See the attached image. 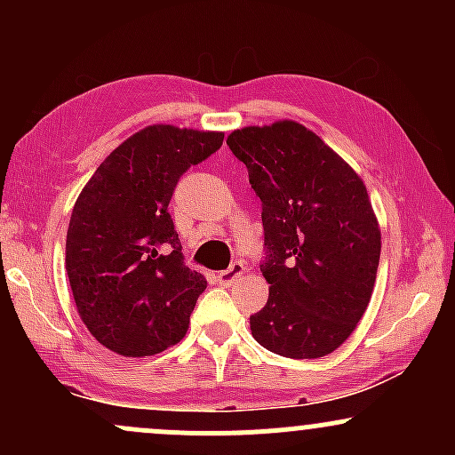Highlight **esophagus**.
<instances>
[{"label": "esophagus", "instance_id": "obj_1", "mask_svg": "<svg viewBox=\"0 0 455 455\" xmlns=\"http://www.w3.org/2000/svg\"><path fill=\"white\" fill-rule=\"evenodd\" d=\"M243 271H245V265L242 263V260H235V263H231V267L218 274V282H220L222 286H231L235 280L242 278Z\"/></svg>", "mask_w": 455, "mask_h": 455}]
</instances>
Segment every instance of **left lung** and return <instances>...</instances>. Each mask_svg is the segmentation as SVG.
Wrapping results in <instances>:
<instances>
[{
    "label": "left lung",
    "instance_id": "left-lung-1",
    "mask_svg": "<svg viewBox=\"0 0 455 455\" xmlns=\"http://www.w3.org/2000/svg\"><path fill=\"white\" fill-rule=\"evenodd\" d=\"M260 198L269 299L250 316L260 347L291 359L336 351L370 304L380 231L363 181L295 122L231 132Z\"/></svg>",
    "mask_w": 455,
    "mask_h": 455
}]
</instances>
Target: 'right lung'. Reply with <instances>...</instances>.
Masks as SVG:
<instances>
[{
	"mask_svg": "<svg viewBox=\"0 0 455 455\" xmlns=\"http://www.w3.org/2000/svg\"><path fill=\"white\" fill-rule=\"evenodd\" d=\"M222 132L149 126L124 140L83 188L66 237L76 310L126 357L177 344L207 280L184 263L169 203L177 181L222 148Z\"/></svg>",
	"mask_w": 455,
	"mask_h": 455,
	"instance_id": "right-lung-1",
	"label": "right lung"
}]
</instances>
